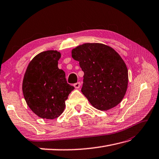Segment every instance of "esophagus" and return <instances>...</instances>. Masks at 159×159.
<instances>
[{
  "mask_svg": "<svg viewBox=\"0 0 159 159\" xmlns=\"http://www.w3.org/2000/svg\"><path fill=\"white\" fill-rule=\"evenodd\" d=\"M80 85H81L80 82H77L75 84H74V87H75V89H79L80 87Z\"/></svg>",
  "mask_w": 159,
  "mask_h": 159,
  "instance_id": "obj_1",
  "label": "esophagus"
}]
</instances>
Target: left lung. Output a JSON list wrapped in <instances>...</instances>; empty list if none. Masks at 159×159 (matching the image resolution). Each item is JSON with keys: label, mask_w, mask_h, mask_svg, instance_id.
Segmentation results:
<instances>
[{"label": "left lung", "mask_w": 159, "mask_h": 159, "mask_svg": "<svg viewBox=\"0 0 159 159\" xmlns=\"http://www.w3.org/2000/svg\"><path fill=\"white\" fill-rule=\"evenodd\" d=\"M71 53L84 73L81 90L90 104L100 111L117 106L128 83L127 66L118 53L106 44L86 43Z\"/></svg>", "instance_id": "left-lung-1"}]
</instances>
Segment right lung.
Returning a JSON list of instances; mask_svg holds the SVG:
<instances>
[{
	"label": "right lung",
	"mask_w": 159,
	"mask_h": 159,
	"mask_svg": "<svg viewBox=\"0 0 159 159\" xmlns=\"http://www.w3.org/2000/svg\"><path fill=\"white\" fill-rule=\"evenodd\" d=\"M61 54L49 50L38 54L27 68L22 92L28 106L40 118L53 119L65 108V101L75 89L66 82L65 73L58 69Z\"/></svg>",
	"instance_id": "right-lung-1"
}]
</instances>
